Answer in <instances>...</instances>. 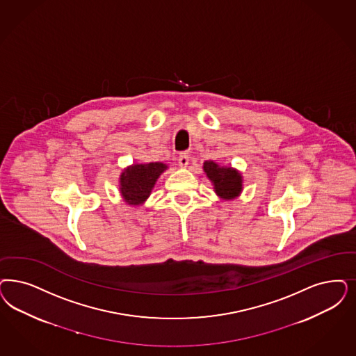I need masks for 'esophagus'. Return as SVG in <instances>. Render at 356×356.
<instances>
[{"label":"esophagus","instance_id":"esophagus-1","mask_svg":"<svg viewBox=\"0 0 356 356\" xmlns=\"http://www.w3.org/2000/svg\"><path fill=\"white\" fill-rule=\"evenodd\" d=\"M188 163H189V155L183 152V154L179 156V165H180L181 168H185V167L188 165Z\"/></svg>","mask_w":356,"mask_h":356}]
</instances>
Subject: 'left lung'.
Masks as SVG:
<instances>
[{
	"label": "left lung",
	"mask_w": 356,
	"mask_h": 356,
	"mask_svg": "<svg viewBox=\"0 0 356 356\" xmlns=\"http://www.w3.org/2000/svg\"><path fill=\"white\" fill-rule=\"evenodd\" d=\"M207 177L211 181L216 195L222 200H234L243 191V176L233 167L220 165L213 160H207L202 165Z\"/></svg>",
	"instance_id": "8db88e82"
}]
</instances>
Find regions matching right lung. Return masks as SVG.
Here are the masks:
<instances>
[{
	"label": "right lung",
	"instance_id": "1",
	"mask_svg": "<svg viewBox=\"0 0 356 356\" xmlns=\"http://www.w3.org/2000/svg\"><path fill=\"white\" fill-rule=\"evenodd\" d=\"M168 170L161 161L131 164L120 175V193L123 201L131 207H140L147 200L160 175Z\"/></svg>",
	"mask_w": 356,
	"mask_h": 356
}]
</instances>
